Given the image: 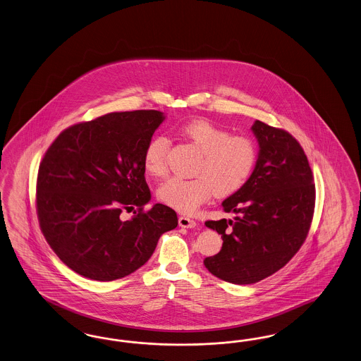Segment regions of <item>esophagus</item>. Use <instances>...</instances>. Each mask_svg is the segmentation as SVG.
Returning a JSON list of instances; mask_svg holds the SVG:
<instances>
[{"label":"esophagus","mask_w":361,"mask_h":361,"mask_svg":"<svg viewBox=\"0 0 361 361\" xmlns=\"http://www.w3.org/2000/svg\"><path fill=\"white\" fill-rule=\"evenodd\" d=\"M178 224L183 228H195L196 227V221L188 216L178 217Z\"/></svg>","instance_id":"34e87169"}]
</instances>
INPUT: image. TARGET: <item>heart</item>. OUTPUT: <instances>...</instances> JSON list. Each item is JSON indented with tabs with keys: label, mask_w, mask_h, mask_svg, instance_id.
<instances>
[{
	"label": "heart",
	"mask_w": 361,
	"mask_h": 361,
	"mask_svg": "<svg viewBox=\"0 0 361 361\" xmlns=\"http://www.w3.org/2000/svg\"><path fill=\"white\" fill-rule=\"evenodd\" d=\"M180 134L202 153L193 169L196 177H171L164 181L157 189L159 202L190 214L208 202L212 193L226 197L245 185L257 161V147L248 137L231 134L207 119L184 123ZM169 149V138L164 134L149 140L144 150L146 173L154 177L166 173Z\"/></svg>",
	"instance_id": "obj_1"
}]
</instances>
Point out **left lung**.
<instances>
[{
    "label": "left lung",
    "mask_w": 361,
    "mask_h": 361,
    "mask_svg": "<svg viewBox=\"0 0 361 361\" xmlns=\"http://www.w3.org/2000/svg\"><path fill=\"white\" fill-rule=\"evenodd\" d=\"M259 142L255 169L245 185L223 202L233 220H207L223 239L220 252L204 259L211 274L250 285L281 270L310 230L316 185L302 146L286 130L255 121Z\"/></svg>",
    "instance_id": "1"
}]
</instances>
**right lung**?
<instances>
[{
	"mask_svg": "<svg viewBox=\"0 0 361 361\" xmlns=\"http://www.w3.org/2000/svg\"><path fill=\"white\" fill-rule=\"evenodd\" d=\"M162 121L157 110L109 113L63 130L47 149L37 219L47 243L75 273L102 282L123 278L177 227L168 205L145 209V146ZM123 210L135 211L130 221L120 217Z\"/></svg>",
	"mask_w": 361,
	"mask_h": 361,
	"instance_id": "right-lung-1",
	"label": "right lung"
}]
</instances>
